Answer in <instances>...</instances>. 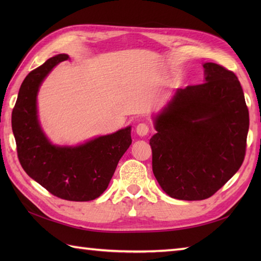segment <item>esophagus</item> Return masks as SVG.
Segmentation results:
<instances>
[{
	"mask_svg": "<svg viewBox=\"0 0 261 261\" xmlns=\"http://www.w3.org/2000/svg\"><path fill=\"white\" fill-rule=\"evenodd\" d=\"M149 130H150V127H149V125L147 123H139L137 125V134L139 135L140 137H145L149 134Z\"/></svg>",
	"mask_w": 261,
	"mask_h": 261,
	"instance_id": "1",
	"label": "esophagus"
}]
</instances>
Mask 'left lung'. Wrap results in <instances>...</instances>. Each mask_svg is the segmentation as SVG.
I'll use <instances>...</instances> for the list:
<instances>
[{
	"instance_id": "obj_1",
	"label": "left lung",
	"mask_w": 261,
	"mask_h": 261,
	"mask_svg": "<svg viewBox=\"0 0 261 261\" xmlns=\"http://www.w3.org/2000/svg\"><path fill=\"white\" fill-rule=\"evenodd\" d=\"M203 67L204 83L176 91L149 141L159 185L184 201L214 195L246 156L249 111L240 82L221 65Z\"/></svg>"
}]
</instances>
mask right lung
Wrapping results in <instances>:
<instances>
[{
	"mask_svg": "<svg viewBox=\"0 0 261 261\" xmlns=\"http://www.w3.org/2000/svg\"><path fill=\"white\" fill-rule=\"evenodd\" d=\"M67 59V55H57L27 75L12 111V130L19 162L32 179L54 196L85 202L107 190L119 160L131 145V127L75 148L49 143L37 118V93L49 71Z\"/></svg>",
	"mask_w": 261,
	"mask_h": 261,
	"instance_id": "right-lung-1",
	"label": "right lung"
}]
</instances>
